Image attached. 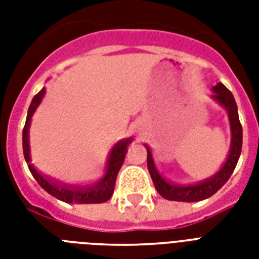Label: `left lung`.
<instances>
[{
    "label": "left lung",
    "mask_w": 259,
    "mask_h": 259,
    "mask_svg": "<svg viewBox=\"0 0 259 259\" xmlns=\"http://www.w3.org/2000/svg\"><path fill=\"white\" fill-rule=\"evenodd\" d=\"M212 98L227 110L230 125H231V136L233 137H231V149H230L227 161L225 162L223 168L215 176L203 181V183L193 185H175L166 183L160 176V173L157 172L156 166H154L152 152L146 146V150H148L146 161H148V169H149L150 177L153 180V184L157 189V192L166 200L189 201V203L204 200L207 197L212 196L213 193H217L226 184V181L229 180L234 169H235V166H237V162L242 152V125L239 122V117H238L237 103H235V99H234L231 91L225 84L218 83L217 86L212 87Z\"/></svg>",
    "instance_id": "1"
}]
</instances>
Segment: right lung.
<instances>
[{
    "label": "right lung",
    "instance_id": "add662e5",
    "mask_svg": "<svg viewBox=\"0 0 259 259\" xmlns=\"http://www.w3.org/2000/svg\"><path fill=\"white\" fill-rule=\"evenodd\" d=\"M46 93V89H42L40 93H37L32 99V103L28 110V115H26V122L24 129H22V150H24V157L28 164V168L32 172L33 177L36 179L38 184L41 185L42 188L46 189L47 192L55 196L56 199L66 203H78V204H98V203H105L111 197L114 192V187H115V180H117V175L121 169L122 164L125 161L126 156V148L130 144L132 140H125V141H119L117 145L114 146L109 157V164H107V172L105 177L102 179L99 183L91 187H68V185H59L56 183H51L34 169V166L30 164V156H29V125L30 118L33 115L34 110L41 102V98Z\"/></svg>",
    "mask_w": 259,
    "mask_h": 259
}]
</instances>
